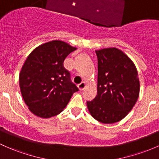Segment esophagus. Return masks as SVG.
Segmentation results:
<instances>
[{
	"label": "esophagus",
	"instance_id": "esophagus-1",
	"mask_svg": "<svg viewBox=\"0 0 159 159\" xmlns=\"http://www.w3.org/2000/svg\"><path fill=\"white\" fill-rule=\"evenodd\" d=\"M85 87H86V84H85V83L84 82H81V84H78V89L80 90V91H83V90H84Z\"/></svg>",
	"mask_w": 159,
	"mask_h": 159
}]
</instances>
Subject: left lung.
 <instances>
[{
	"label": "left lung",
	"mask_w": 159,
	"mask_h": 159,
	"mask_svg": "<svg viewBox=\"0 0 159 159\" xmlns=\"http://www.w3.org/2000/svg\"><path fill=\"white\" fill-rule=\"evenodd\" d=\"M96 54L98 93L87 105L95 120L114 123L123 119L138 100V71L132 60L116 48L97 50Z\"/></svg>",
	"instance_id": "left-lung-1"
}]
</instances>
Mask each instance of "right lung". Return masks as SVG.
I'll return each instance as SVG.
<instances>
[{
	"label": "right lung",
	"mask_w": 159,
	"mask_h": 159,
	"mask_svg": "<svg viewBox=\"0 0 159 159\" xmlns=\"http://www.w3.org/2000/svg\"><path fill=\"white\" fill-rule=\"evenodd\" d=\"M76 48L59 40L38 46L21 69L19 82L24 102L33 114L49 118L61 113L78 88L63 66Z\"/></svg>",
	"instance_id": "right-lung-1"
}]
</instances>
